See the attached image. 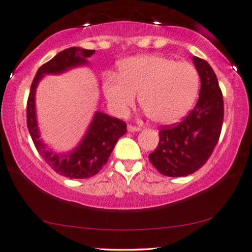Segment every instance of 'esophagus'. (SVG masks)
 Returning <instances> with one entry per match:
<instances>
[{"label":"esophagus","mask_w":252,"mask_h":252,"mask_svg":"<svg viewBox=\"0 0 252 252\" xmlns=\"http://www.w3.org/2000/svg\"><path fill=\"white\" fill-rule=\"evenodd\" d=\"M127 129H128V131H138V130H141V127H139V126H134V125H128V127H127Z\"/></svg>","instance_id":"esophagus-1"}]
</instances>
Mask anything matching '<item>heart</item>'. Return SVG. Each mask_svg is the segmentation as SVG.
<instances>
[{"label":"heart","mask_w":252,"mask_h":252,"mask_svg":"<svg viewBox=\"0 0 252 252\" xmlns=\"http://www.w3.org/2000/svg\"><path fill=\"white\" fill-rule=\"evenodd\" d=\"M199 91V74L189 63L161 55H141L124 61L119 75L106 73L103 92L116 114L124 116L136 101L160 124L179 121L190 110Z\"/></svg>","instance_id":"1"}]
</instances>
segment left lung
Returning a JSON list of instances; mask_svg holds the SVG:
<instances>
[{
  "mask_svg": "<svg viewBox=\"0 0 252 252\" xmlns=\"http://www.w3.org/2000/svg\"><path fill=\"white\" fill-rule=\"evenodd\" d=\"M200 77L199 99L183 121L160 127L158 144L149 156L161 175L186 177L202 168L218 144L224 118L223 94L214 71L193 56Z\"/></svg>",
  "mask_w": 252,
  "mask_h": 252,
  "instance_id": "obj_1",
  "label": "left lung"
}]
</instances>
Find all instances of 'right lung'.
Returning <instances> with one entry per match:
<instances>
[{"instance_id": "add662e5", "label": "right lung", "mask_w": 252, "mask_h": 252, "mask_svg": "<svg viewBox=\"0 0 252 252\" xmlns=\"http://www.w3.org/2000/svg\"><path fill=\"white\" fill-rule=\"evenodd\" d=\"M94 50L71 47L62 50L55 57L42 64L33 77L27 101V126L38 153L56 173L69 179H87L96 175L107 163L116 143L127 131L122 119L96 113L83 141L73 152L57 156L46 148L39 138L34 111V91L44 74H57L77 65L87 64Z\"/></svg>"}]
</instances>
